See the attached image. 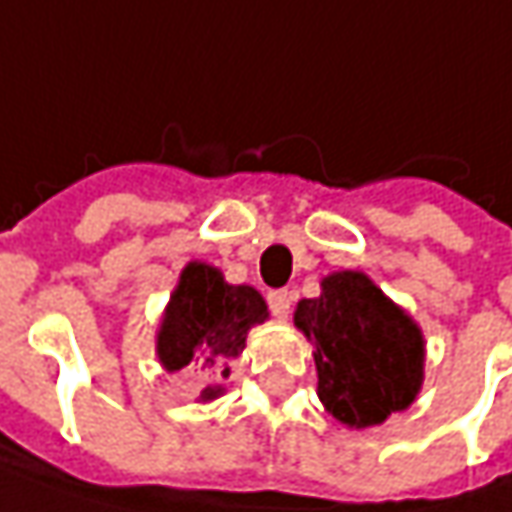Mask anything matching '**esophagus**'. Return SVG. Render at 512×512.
<instances>
[{
  "label": "esophagus",
  "mask_w": 512,
  "mask_h": 512,
  "mask_svg": "<svg viewBox=\"0 0 512 512\" xmlns=\"http://www.w3.org/2000/svg\"><path fill=\"white\" fill-rule=\"evenodd\" d=\"M267 305H270L276 319H287L290 305H293V293H290V290H270V293H267Z\"/></svg>",
  "instance_id": "34e87169"
}]
</instances>
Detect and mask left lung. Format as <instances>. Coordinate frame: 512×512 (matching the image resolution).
I'll use <instances>...</instances> for the list:
<instances>
[{
  "instance_id": "1",
  "label": "left lung",
  "mask_w": 512,
  "mask_h": 512,
  "mask_svg": "<svg viewBox=\"0 0 512 512\" xmlns=\"http://www.w3.org/2000/svg\"><path fill=\"white\" fill-rule=\"evenodd\" d=\"M293 322L313 344L319 399L347 427H373L416 402L424 382V336L362 270L322 279Z\"/></svg>"
}]
</instances>
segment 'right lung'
<instances>
[{"label":"right lung","instance_id":"1","mask_svg":"<svg viewBox=\"0 0 512 512\" xmlns=\"http://www.w3.org/2000/svg\"><path fill=\"white\" fill-rule=\"evenodd\" d=\"M265 319L256 287L227 285L219 267L187 262L156 333V356L168 373L185 367L196 373L205 382L199 402H210L222 396L219 382L245 350L247 330Z\"/></svg>","mask_w":512,"mask_h":512}]
</instances>
